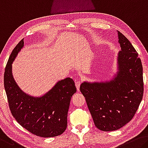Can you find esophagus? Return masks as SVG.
Segmentation results:
<instances>
[{
	"label": "esophagus",
	"instance_id": "obj_1",
	"mask_svg": "<svg viewBox=\"0 0 148 148\" xmlns=\"http://www.w3.org/2000/svg\"><path fill=\"white\" fill-rule=\"evenodd\" d=\"M81 81L79 80H77L75 82V85H76V87L77 88V91H79V86H80V84H81Z\"/></svg>",
	"mask_w": 148,
	"mask_h": 148
}]
</instances>
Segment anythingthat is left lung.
<instances>
[{
	"instance_id": "obj_1",
	"label": "left lung",
	"mask_w": 148,
	"mask_h": 148,
	"mask_svg": "<svg viewBox=\"0 0 148 148\" xmlns=\"http://www.w3.org/2000/svg\"><path fill=\"white\" fill-rule=\"evenodd\" d=\"M121 51L119 71L107 82H83L79 87L96 127L116 130L132 120L144 93L143 68L138 54L128 39L118 32Z\"/></svg>"
}]
</instances>
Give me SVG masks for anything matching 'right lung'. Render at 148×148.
<instances>
[{
    "instance_id": "right-lung-1",
    "label": "right lung",
    "mask_w": 148,
    "mask_h": 148,
    "mask_svg": "<svg viewBox=\"0 0 148 148\" xmlns=\"http://www.w3.org/2000/svg\"><path fill=\"white\" fill-rule=\"evenodd\" d=\"M22 39L9 57L4 74V85L12 116L20 125L37 136H59L67 127L72 96L76 92L73 79L66 78L41 97H34L20 90L12 73V64L23 46Z\"/></svg>"
}]
</instances>
